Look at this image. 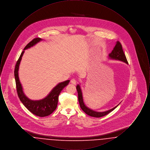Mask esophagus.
I'll list each match as a JSON object with an SVG mask.
<instances>
[{
	"label": "esophagus",
	"instance_id": "1",
	"mask_svg": "<svg viewBox=\"0 0 150 150\" xmlns=\"http://www.w3.org/2000/svg\"><path fill=\"white\" fill-rule=\"evenodd\" d=\"M70 83L72 84H75L76 83V80H75V79H72L70 81Z\"/></svg>",
	"mask_w": 150,
	"mask_h": 150
}]
</instances>
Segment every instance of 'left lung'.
I'll use <instances>...</instances> for the list:
<instances>
[{
	"label": "left lung",
	"mask_w": 150,
	"mask_h": 150,
	"mask_svg": "<svg viewBox=\"0 0 150 150\" xmlns=\"http://www.w3.org/2000/svg\"><path fill=\"white\" fill-rule=\"evenodd\" d=\"M108 56L111 59H116V60H119V61H122V62H125L126 64H128L126 56L122 50L121 43H120L119 41H117L116 42V44L114 48V50L109 54ZM76 89H77L78 93V100L80 106L81 107V110L86 113V114H87L89 116H91L92 117H100L104 116L108 114L111 111H112L120 104L119 103L118 105L114 107L113 108L109 110L106 111H105V112H97V111H93L92 110H91L89 108L86 106V105L84 102V100H83L82 91H81L80 86H79V84L76 86Z\"/></svg>",
	"instance_id": "left-lung-1"
}]
</instances>
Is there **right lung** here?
<instances>
[{
	"label": "right lung",
	"instance_id": "right-lung-1",
	"mask_svg": "<svg viewBox=\"0 0 150 150\" xmlns=\"http://www.w3.org/2000/svg\"><path fill=\"white\" fill-rule=\"evenodd\" d=\"M42 40L41 38H36L28 43L22 52L14 69V78L16 84V89L18 96L23 105L26 107L31 113L40 117H45L51 114L57 108L58 96L61 92L70 82L69 80H66L58 84L49 93V94L42 100H30L23 92L21 84L18 77L19 66L23 54L24 50L34 46L36 43Z\"/></svg>",
	"mask_w": 150,
	"mask_h": 150
}]
</instances>
